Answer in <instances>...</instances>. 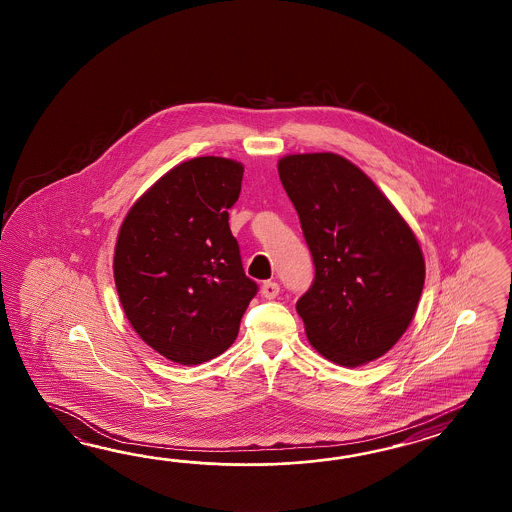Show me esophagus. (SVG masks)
Returning a JSON list of instances; mask_svg holds the SVG:
<instances>
[{
  "label": "esophagus",
  "mask_w": 512,
  "mask_h": 512,
  "mask_svg": "<svg viewBox=\"0 0 512 512\" xmlns=\"http://www.w3.org/2000/svg\"><path fill=\"white\" fill-rule=\"evenodd\" d=\"M278 293H280V285L276 282H263V285H261V296L267 298V300L276 298Z\"/></svg>",
  "instance_id": "obj_1"
}]
</instances>
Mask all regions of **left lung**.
Returning <instances> with one entry per match:
<instances>
[{
    "label": "left lung",
    "mask_w": 512,
    "mask_h": 512,
    "mask_svg": "<svg viewBox=\"0 0 512 512\" xmlns=\"http://www.w3.org/2000/svg\"><path fill=\"white\" fill-rule=\"evenodd\" d=\"M278 174L315 261V282L296 302L311 346L346 368L379 359L403 337L423 293L414 230L342 155H285Z\"/></svg>",
    "instance_id": "1"
}]
</instances>
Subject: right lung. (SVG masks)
<instances>
[{"mask_svg": "<svg viewBox=\"0 0 512 512\" xmlns=\"http://www.w3.org/2000/svg\"><path fill=\"white\" fill-rule=\"evenodd\" d=\"M243 164L196 157L142 194L120 225L113 276L124 315L159 355L183 366L234 344L258 293L229 227Z\"/></svg>", "mask_w": 512, "mask_h": 512, "instance_id": "1", "label": "right lung"}]
</instances>
